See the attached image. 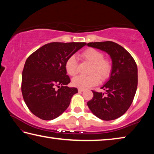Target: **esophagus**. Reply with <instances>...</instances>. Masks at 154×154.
Listing matches in <instances>:
<instances>
[{"label":"esophagus","mask_w":154,"mask_h":154,"mask_svg":"<svg viewBox=\"0 0 154 154\" xmlns=\"http://www.w3.org/2000/svg\"><path fill=\"white\" fill-rule=\"evenodd\" d=\"M78 91H79V92H82V91H85V89H83V88H79Z\"/></svg>","instance_id":"34e87169"}]
</instances>
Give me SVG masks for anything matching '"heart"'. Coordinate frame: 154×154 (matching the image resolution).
Instances as JSON below:
<instances>
[{"label": "heart", "mask_w": 154, "mask_h": 154, "mask_svg": "<svg viewBox=\"0 0 154 154\" xmlns=\"http://www.w3.org/2000/svg\"><path fill=\"white\" fill-rule=\"evenodd\" d=\"M80 57L91 64L89 75H78L72 79V85L79 88H87L97 85L99 78L101 80L107 79L112 71V62L103 58V53L95 48H89L80 54ZM65 67L67 74L75 75L78 72V61L75 57L72 55L67 59Z\"/></svg>", "instance_id": "b5f03b06"}]
</instances>
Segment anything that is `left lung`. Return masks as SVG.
<instances>
[{
  "label": "left lung",
  "mask_w": 154,
  "mask_h": 154,
  "mask_svg": "<svg viewBox=\"0 0 154 154\" xmlns=\"http://www.w3.org/2000/svg\"><path fill=\"white\" fill-rule=\"evenodd\" d=\"M87 46L107 53L112 62L109 79L101 87L105 93L93 91V97L87 106L101 120L117 119L128 109L135 95L138 83L137 64L131 54L116 42H89Z\"/></svg>",
  "instance_id": "8db88e82"
}]
</instances>
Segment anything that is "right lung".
<instances>
[{
    "label": "right lung",
    "instance_id": "right-lung-1",
    "mask_svg": "<svg viewBox=\"0 0 154 154\" xmlns=\"http://www.w3.org/2000/svg\"><path fill=\"white\" fill-rule=\"evenodd\" d=\"M85 42H51L28 57L21 78L24 101L32 114L44 120L59 116L69 106L76 88L70 82L65 64ZM58 87V90L56 88Z\"/></svg>",
    "mask_w": 154,
    "mask_h": 154
}]
</instances>
